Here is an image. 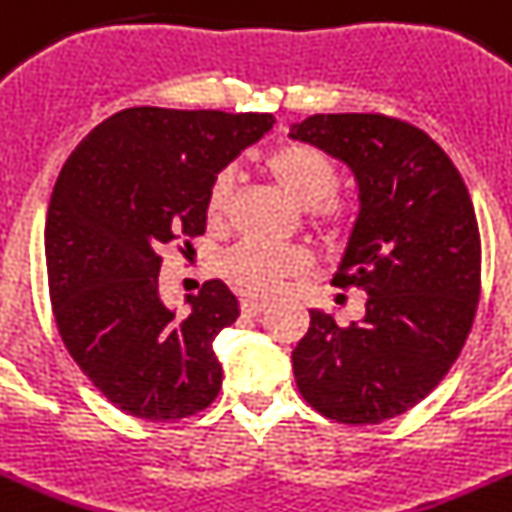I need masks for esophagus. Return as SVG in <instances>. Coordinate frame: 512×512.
Masks as SVG:
<instances>
[{"instance_id":"esophagus-1","label":"esophagus","mask_w":512,"mask_h":512,"mask_svg":"<svg viewBox=\"0 0 512 512\" xmlns=\"http://www.w3.org/2000/svg\"><path fill=\"white\" fill-rule=\"evenodd\" d=\"M265 312H268V304L255 302V299H244L242 302V315L260 317V315H265Z\"/></svg>"}]
</instances>
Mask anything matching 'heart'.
<instances>
[{
	"label": "heart",
	"instance_id": "1",
	"mask_svg": "<svg viewBox=\"0 0 512 512\" xmlns=\"http://www.w3.org/2000/svg\"><path fill=\"white\" fill-rule=\"evenodd\" d=\"M270 179L281 187L289 200L307 208L309 229L325 239H338L351 229V208L336 197L338 169L325 153L307 143H283L265 158ZM234 203V174L221 169L205 192V221L210 229H221L229 221ZM309 257L302 249H276L260 242H239L221 260L223 278L236 291L252 299H270L283 289V283L304 276Z\"/></svg>",
	"mask_w": 512,
	"mask_h": 512
}]
</instances>
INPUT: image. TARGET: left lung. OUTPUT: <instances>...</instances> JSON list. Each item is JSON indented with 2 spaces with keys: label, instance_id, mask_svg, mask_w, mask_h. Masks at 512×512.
Returning <instances> with one entry per match:
<instances>
[{
  "label": "left lung",
  "instance_id": "1",
  "mask_svg": "<svg viewBox=\"0 0 512 512\" xmlns=\"http://www.w3.org/2000/svg\"><path fill=\"white\" fill-rule=\"evenodd\" d=\"M294 137L341 158L359 182V221L333 286L367 294L362 322L309 312L291 354L296 388L330 422L406 414L461 356L482 294L474 203L448 153L388 114H315Z\"/></svg>",
  "mask_w": 512,
  "mask_h": 512
}]
</instances>
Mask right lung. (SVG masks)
<instances>
[{
  "label": "right lung",
  "mask_w": 512,
  "mask_h": 512,
  "mask_svg": "<svg viewBox=\"0 0 512 512\" xmlns=\"http://www.w3.org/2000/svg\"><path fill=\"white\" fill-rule=\"evenodd\" d=\"M273 127L270 114L124 109L77 145L46 216L59 336L103 398L148 422L200 414L221 390L213 338L239 317L221 281L176 315L158 296L163 249L205 234L210 179Z\"/></svg>",
  "instance_id": "obj_1"
}]
</instances>
